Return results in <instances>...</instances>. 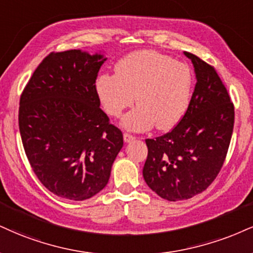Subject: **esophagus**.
Instances as JSON below:
<instances>
[{"label":"esophagus","instance_id":"obj_1","mask_svg":"<svg viewBox=\"0 0 253 253\" xmlns=\"http://www.w3.org/2000/svg\"><path fill=\"white\" fill-rule=\"evenodd\" d=\"M134 139H135L134 136L128 134V133H124V141L125 142H130V141H133Z\"/></svg>","mask_w":253,"mask_h":253}]
</instances>
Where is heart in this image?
Returning a JSON list of instances; mask_svg holds the SVG:
<instances>
[{"mask_svg": "<svg viewBox=\"0 0 253 253\" xmlns=\"http://www.w3.org/2000/svg\"><path fill=\"white\" fill-rule=\"evenodd\" d=\"M193 74L190 67L154 50L134 51L115 66V74H102L96 92L103 108L120 117L126 108L138 106L123 119L125 128L134 132L171 129L190 106Z\"/></svg>", "mask_w": 253, "mask_h": 253, "instance_id": "1", "label": "heart"}]
</instances>
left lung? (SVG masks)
<instances>
[{"instance_id": "8db88e82", "label": "left lung", "mask_w": 253, "mask_h": 253, "mask_svg": "<svg viewBox=\"0 0 253 253\" xmlns=\"http://www.w3.org/2000/svg\"><path fill=\"white\" fill-rule=\"evenodd\" d=\"M184 54L197 79L190 106L171 132L146 139L142 169L148 187L169 202L190 199L212 184L226 158L234 124L233 103L215 69Z\"/></svg>"}]
</instances>
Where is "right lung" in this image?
<instances>
[{"label": "right lung", "instance_id": "right-lung-1", "mask_svg": "<svg viewBox=\"0 0 253 253\" xmlns=\"http://www.w3.org/2000/svg\"><path fill=\"white\" fill-rule=\"evenodd\" d=\"M105 61L80 49L50 53L21 95L26 156L42 185L65 199L99 193L124 146L121 130L100 108L95 81Z\"/></svg>", "mask_w": 253, "mask_h": 253}]
</instances>
